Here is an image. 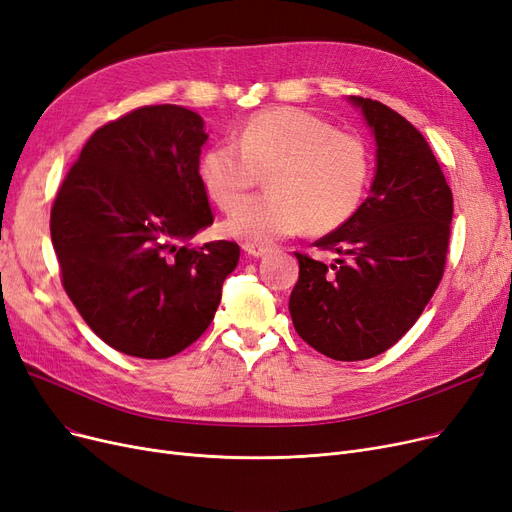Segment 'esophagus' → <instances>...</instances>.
Masks as SVG:
<instances>
[{
  "label": "esophagus",
  "mask_w": 512,
  "mask_h": 512,
  "mask_svg": "<svg viewBox=\"0 0 512 512\" xmlns=\"http://www.w3.org/2000/svg\"><path fill=\"white\" fill-rule=\"evenodd\" d=\"M242 249L249 253L251 257H261V255H266L268 251H270V246L268 244H253V242H244L242 244Z\"/></svg>",
  "instance_id": "obj_1"
}]
</instances>
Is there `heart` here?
Returning <instances> with one entry per match:
<instances>
[{"label":"heart","instance_id":"heart-1","mask_svg":"<svg viewBox=\"0 0 512 512\" xmlns=\"http://www.w3.org/2000/svg\"><path fill=\"white\" fill-rule=\"evenodd\" d=\"M266 173L270 192L242 202L221 223L225 236L263 244L304 225L314 234L335 230L365 196L369 147L310 111L276 107L246 120L236 141L208 145L198 162L206 196L225 211Z\"/></svg>","mask_w":512,"mask_h":512}]
</instances>
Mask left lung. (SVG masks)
Here are the masks:
<instances>
[{"label": "left lung", "mask_w": 512, "mask_h": 512, "mask_svg": "<svg viewBox=\"0 0 512 512\" xmlns=\"http://www.w3.org/2000/svg\"><path fill=\"white\" fill-rule=\"evenodd\" d=\"M377 143L371 194L314 246L337 253L327 266L306 253L289 299L293 327L335 361H365L415 325L445 272L453 198L422 132L380 101L352 97Z\"/></svg>", "instance_id": "left-lung-1"}]
</instances>
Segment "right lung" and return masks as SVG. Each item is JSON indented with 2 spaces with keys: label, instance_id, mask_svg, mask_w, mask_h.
Here are the masks:
<instances>
[{
  "label": "right lung",
  "instance_id": "right-lung-1",
  "mask_svg": "<svg viewBox=\"0 0 512 512\" xmlns=\"http://www.w3.org/2000/svg\"><path fill=\"white\" fill-rule=\"evenodd\" d=\"M204 122L147 105L92 132L56 192L50 236L63 289L107 346L175 356L213 323L240 259L230 240L192 246L213 223L198 177Z\"/></svg>",
  "mask_w": 512,
  "mask_h": 512
}]
</instances>
